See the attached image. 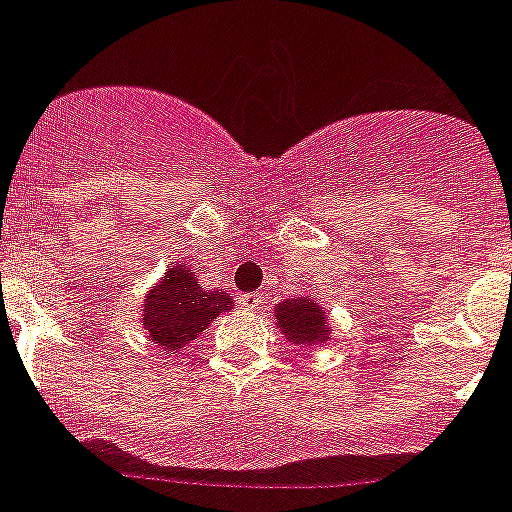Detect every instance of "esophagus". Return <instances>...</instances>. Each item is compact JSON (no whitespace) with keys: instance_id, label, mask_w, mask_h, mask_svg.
Instances as JSON below:
<instances>
[{"instance_id":"esophagus-1","label":"esophagus","mask_w":512,"mask_h":512,"mask_svg":"<svg viewBox=\"0 0 512 512\" xmlns=\"http://www.w3.org/2000/svg\"><path fill=\"white\" fill-rule=\"evenodd\" d=\"M239 306H242L244 311H255L262 306V296L260 293H244L242 299H239Z\"/></svg>"}]
</instances>
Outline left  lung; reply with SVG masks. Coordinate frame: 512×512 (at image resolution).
Returning <instances> with one entry per match:
<instances>
[{
	"label": "left lung",
	"mask_w": 512,
	"mask_h": 512,
	"mask_svg": "<svg viewBox=\"0 0 512 512\" xmlns=\"http://www.w3.org/2000/svg\"><path fill=\"white\" fill-rule=\"evenodd\" d=\"M275 322L296 345H317L327 335V317L311 299H288L275 306Z\"/></svg>",
	"instance_id": "1"
}]
</instances>
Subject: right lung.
Returning <instances> with one entry per match:
<instances>
[{
    "label": "right lung",
    "instance_id": "obj_1",
    "mask_svg": "<svg viewBox=\"0 0 512 512\" xmlns=\"http://www.w3.org/2000/svg\"><path fill=\"white\" fill-rule=\"evenodd\" d=\"M231 299L219 291H203L188 265H172L154 291L144 299V330L162 348L177 350L195 340Z\"/></svg>",
    "mask_w": 512,
    "mask_h": 512
}]
</instances>
